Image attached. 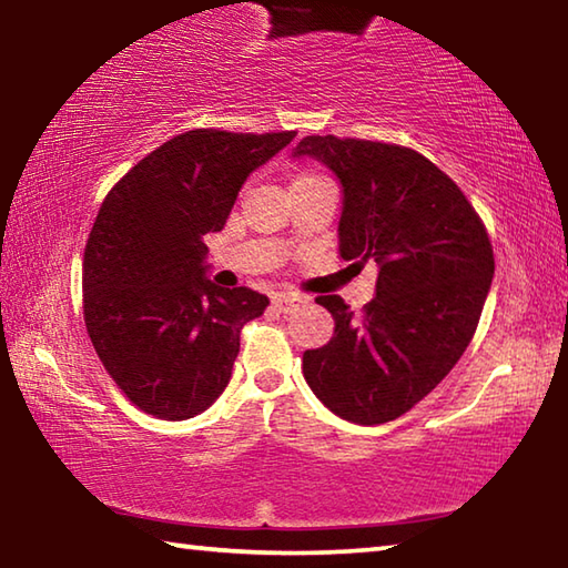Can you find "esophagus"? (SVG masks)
<instances>
[{"instance_id":"esophagus-1","label":"esophagus","mask_w":568,"mask_h":568,"mask_svg":"<svg viewBox=\"0 0 568 568\" xmlns=\"http://www.w3.org/2000/svg\"><path fill=\"white\" fill-rule=\"evenodd\" d=\"M303 303H305V297L303 295H295V293H277V295H273V305L281 313H293Z\"/></svg>"}]
</instances>
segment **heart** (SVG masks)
<instances>
[{"mask_svg": "<svg viewBox=\"0 0 568 568\" xmlns=\"http://www.w3.org/2000/svg\"><path fill=\"white\" fill-rule=\"evenodd\" d=\"M321 180L323 178L315 175V172H301V175L293 180V185H311V182H321Z\"/></svg>", "mask_w": 568, "mask_h": 568, "instance_id": "1", "label": "heart"}]
</instances>
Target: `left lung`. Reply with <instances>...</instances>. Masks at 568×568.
Instances as JSON below:
<instances>
[{
  "label": "left lung",
  "mask_w": 568,
  "mask_h": 568,
  "mask_svg": "<svg viewBox=\"0 0 568 568\" xmlns=\"http://www.w3.org/2000/svg\"><path fill=\"white\" fill-rule=\"evenodd\" d=\"M313 158L341 182L338 253L376 263V295L361 315L321 295L335 328L303 353V376L325 406L361 426L403 416L428 396L474 338L494 281V250L464 192L416 150L311 134Z\"/></svg>",
  "instance_id": "obj_1"
}]
</instances>
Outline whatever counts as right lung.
Wrapping results in <instances>:
<instances>
[{
	"label": "right lung",
	"instance_id": "1",
	"mask_svg": "<svg viewBox=\"0 0 568 568\" xmlns=\"http://www.w3.org/2000/svg\"><path fill=\"white\" fill-rule=\"evenodd\" d=\"M295 132L190 130L110 190L84 247V323L134 406L165 420L207 410L227 388L240 331L271 301L210 281L205 235L220 233L250 172Z\"/></svg>",
	"mask_w": 568,
	"mask_h": 568
}]
</instances>
